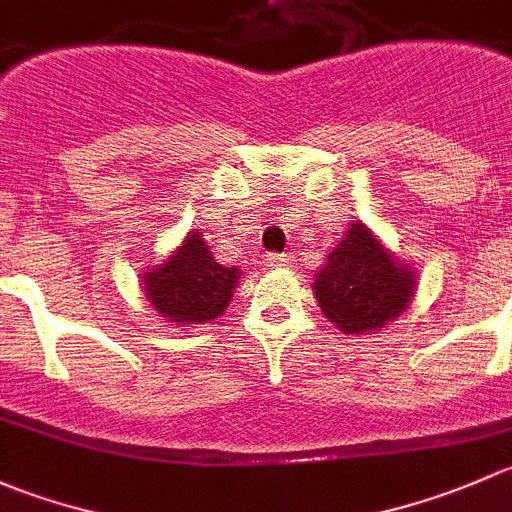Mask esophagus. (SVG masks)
I'll return each instance as SVG.
<instances>
[{
    "label": "esophagus",
    "mask_w": 512,
    "mask_h": 512,
    "mask_svg": "<svg viewBox=\"0 0 512 512\" xmlns=\"http://www.w3.org/2000/svg\"><path fill=\"white\" fill-rule=\"evenodd\" d=\"M291 263V258H288V254H268L266 256V266L271 268H283Z\"/></svg>",
    "instance_id": "34e87169"
}]
</instances>
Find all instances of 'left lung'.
<instances>
[{"mask_svg": "<svg viewBox=\"0 0 512 512\" xmlns=\"http://www.w3.org/2000/svg\"><path fill=\"white\" fill-rule=\"evenodd\" d=\"M414 288L412 266L397 261L360 221L350 224L313 283L323 315L347 335L392 323L409 308Z\"/></svg>", "mask_w": 512, "mask_h": 512, "instance_id": "left-lung-1", "label": "left lung"}]
</instances>
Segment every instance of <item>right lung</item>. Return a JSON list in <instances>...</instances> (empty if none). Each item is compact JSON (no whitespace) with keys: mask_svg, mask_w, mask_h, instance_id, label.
<instances>
[{"mask_svg":"<svg viewBox=\"0 0 512 512\" xmlns=\"http://www.w3.org/2000/svg\"><path fill=\"white\" fill-rule=\"evenodd\" d=\"M140 278L147 303L162 318L177 325H197L224 313L239 283V268L217 263L202 231L192 229L172 256Z\"/></svg>","mask_w":512,"mask_h":512,"instance_id":"1","label":"right lung"}]
</instances>
